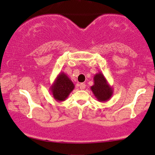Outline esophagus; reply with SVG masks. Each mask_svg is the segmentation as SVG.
Returning a JSON list of instances; mask_svg holds the SVG:
<instances>
[{"label":"esophagus","instance_id":"1","mask_svg":"<svg viewBox=\"0 0 155 155\" xmlns=\"http://www.w3.org/2000/svg\"><path fill=\"white\" fill-rule=\"evenodd\" d=\"M79 88L81 90H84V89H85V88H86V84L81 83V84H79Z\"/></svg>","mask_w":155,"mask_h":155}]
</instances>
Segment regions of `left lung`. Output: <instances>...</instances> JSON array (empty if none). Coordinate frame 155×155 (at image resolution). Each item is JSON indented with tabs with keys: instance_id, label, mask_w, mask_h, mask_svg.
<instances>
[{
	"instance_id": "8db88e82",
	"label": "left lung",
	"mask_w": 155,
	"mask_h": 155,
	"mask_svg": "<svg viewBox=\"0 0 155 155\" xmlns=\"http://www.w3.org/2000/svg\"><path fill=\"white\" fill-rule=\"evenodd\" d=\"M94 84L91 87L93 94L99 102H107L113 95V88L101 72L97 73L93 77Z\"/></svg>"
}]
</instances>
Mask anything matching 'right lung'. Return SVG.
<instances>
[{"label": "right lung", "mask_w": 155, "mask_h": 155, "mask_svg": "<svg viewBox=\"0 0 155 155\" xmlns=\"http://www.w3.org/2000/svg\"><path fill=\"white\" fill-rule=\"evenodd\" d=\"M74 89V85L64 72H60L51 85L50 91L56 101H64Z\"/></svg>", "instance_id": "obj_1"}]
</instances>
